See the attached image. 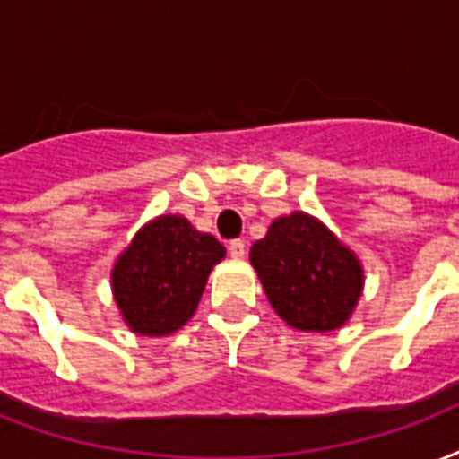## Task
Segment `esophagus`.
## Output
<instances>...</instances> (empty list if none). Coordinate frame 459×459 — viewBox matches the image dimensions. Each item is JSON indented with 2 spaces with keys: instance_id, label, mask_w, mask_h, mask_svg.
I'll list each match as a JSON object with an SVG mask.
<instances>
[{
  "instance_id": "34e87169",
  "label": "esophagus",
  "mask_w": 459,
  "mask_h": 459,
  "mask_svg": "<svg viewBox=\"0 0 459 459\" xmlns=\"http://www.w3.org/2000/svg\"><path fill=\"white\" fill-rule=\"evenodd\" d=\"M229 255L233 257V260H243V257H245V243H243V240H230Z\"/></svg>"
}]
</instances>
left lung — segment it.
<instances>
[{
    "label": "left lung",
    "instance_id": "1",
    "mask_svg": "<svg viewBox=\"0 0 459 459\" xmlns=\"http://www.w3.org/2000/svg\"><path fill=\"white\" fill-rule=\"evenodd\" d=\"M250 262L276 315L296 330H337L363 291L356 255L303 212L272 221L267 236L250 247Z\"/></svg>",
    "mask_w": 459,
    "mask_h": 459
}]
</instances>
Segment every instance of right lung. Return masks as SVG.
Wrapping results in <instances>:
<instances>
[{"mask_svg": "<svg viewBox=\"0 0 459 459\" xmlns=\"http://www.w3.org/2000/svg\"><path fill=\"white\" fill-rule=\"evenodd\" d=\"M226 247L199 233L185 216H159L144 226L117 257L113 293L129 330L163 337L190 320L206 279Z\"/></svg>", "mask_w": 459, "mask_h": 459, "instance_id": "add662e5", "label": "right lung"}]
</instances>
